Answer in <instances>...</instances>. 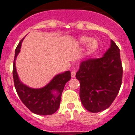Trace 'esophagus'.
Wrapping results in <instances>:
<instances>
[{
    "label": "esophagus",
    "mask_w": 135,
    "mask_h": 135,
    "mask_svg": "<svg viewBox=\"0 0 135 135\" xmlns=\"http://www.w3.org/2000/svg\"><path fill=\"white\" fill-rule=\"evenodd\" d=\"M76 70H72V71H71V77H72V78H74L75 76H76Z\"/></svg>",
    "instance_id": "34e87169"
}]
</instances>
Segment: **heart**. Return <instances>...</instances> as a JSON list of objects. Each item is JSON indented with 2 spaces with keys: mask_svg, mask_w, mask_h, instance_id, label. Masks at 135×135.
<instances>
[{
  "mask_svg": "<svg viewBox=\"0 0 135 135\" xmlns=\"http://www.w3.org/2000/svg\"><path fill=\"white\" fill-rule=\"evenodd\" d=\"M90 41L89 44V51L90 52H93L98 47V42L96 40H91L90 37L82 36L80 38V42L82 44H86Z\"/></svg>",
  "mask_w": 135,
  "mask_h": 135,
  "instance_id": "b5f03b06",
  "label": "heart"
}]
</instances>
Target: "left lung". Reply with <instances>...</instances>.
I'll return each mask as SVG.
<instances>
[{"label": "left lung", "instance_id": "left-lung-1", "mask_svg": "<svg viewBox=\"0 0 135 135\" xmlns=\"http://www.w3.org/2000/svg\"><path fill=\"white\" fill-rule=\"evenodd\" d=\"M122 74L120 49L113 40L101 58L83 61L76 77L80 82V98L85 109L92 113L108 109L118 94Z\"/></svg>", "mask_w": 135, "mask_h": 135}]
</instances>
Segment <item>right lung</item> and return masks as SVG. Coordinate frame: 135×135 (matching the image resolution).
<instances>
[{
  "mask_svg": "<svg viewBox=\"0 0 135 135\" xmlns=\"http://www.w3.org/2000/svg\"><path fill=\"white\" fill-rule=\"evenodd\" d=\"M21 40L15 49V58L13 65L14 85L17 93L22 101L32 113L38 115H51L59 109L62 92L66 82L71 79L70 71L59 74L41 89H32L23 84L20 80L15 67L17 56L20 52Z\"/></svg>",
  "mask_w": 135,
  "mask_h": 135,
  "instance_id": "right-lung-1",
  "label": "right lung"
}]
</instances>
